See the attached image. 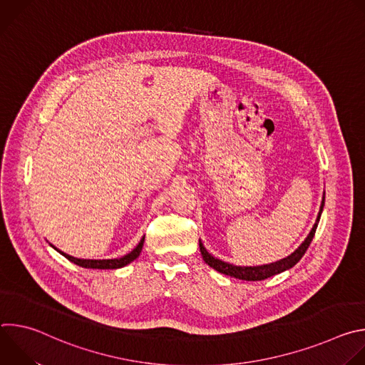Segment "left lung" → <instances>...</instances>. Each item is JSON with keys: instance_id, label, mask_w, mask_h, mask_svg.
<instances>
[{"instance_id": "left-lung-1", "label": "left lung", "mask_w": 365, "mask_h": 365, "mask_svg": "<svg viewBox=\"0 0 365 365\" xmlns=\"http://www.w3.org/2000/svg\"><path fill=\"white\" fill-rule=\"evenodd\" d=\"M324 205H325V193L322 196V202H321V207H319L317 221H315L314 227H312L310 232L307 234V237L304 238V241L290 255L279 259V262H274V263H270V264H263V266H234V264H230L227 262H222V259H220V258L214 257L212 254L207 252V250L205 248V245L199 240V248H200V254H202L203 262L210 267H212L214 270H217L218 273H222L225 276L235 277V279H240V280H247V282H258V280H264V279H269L272 276L280 274V273L292 269L293 266H296L299 263V259L304 255L306 250L309 248V245H310L312 240H314V235L317 232V228H318L322 211H324Z\"/></svg>"}]
</instances>
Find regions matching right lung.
<instances>
[{"label":"right lung","instance_id":"add662e5","mask_svg":"<svg viewBox=\"0 0 365 365\" xmlns=\"http://www.w3.org/2000/svg\"><path fill=\"white\" fill-rule=\"evenodd\" d=\"M143 244H144V237L140 240V242L137 244V247L133 250V251H130L128 254H125V255H123V257H120V258H108V259H89V258H76V257H72V255H69V254H66V252H63V251H61V250H58L55 245H51L58 252H61L63 257H66L69 262H72V263H75L76 266H79V267H83V269H101V270H111V269H121V267H124V266H127V264H130L131 262H134V259L140 255V252H141V250H143Z\"/></svg>","mask_w":365,"mask_h":365}]
</instances>
